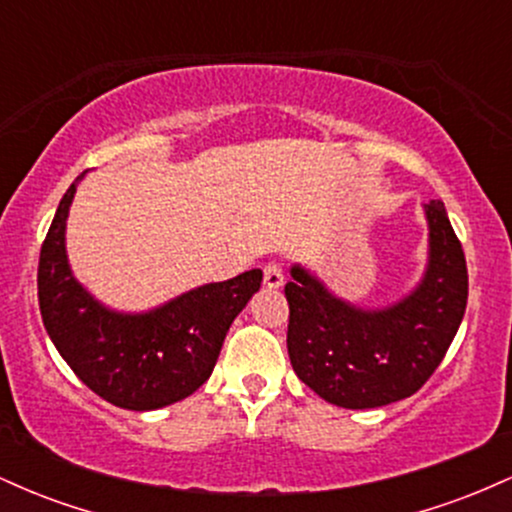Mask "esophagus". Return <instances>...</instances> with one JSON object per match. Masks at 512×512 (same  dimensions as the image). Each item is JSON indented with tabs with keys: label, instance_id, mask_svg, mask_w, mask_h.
<instances>
[{
	"label": "esophagus",
	"instance_id": "obj_1",
	"mask_svg": "<svg viewBox=\"0 0 512 512\" xmlns=\"http://www.w3.org/2000/svg\"><path fill=\"white\" fill-rule=\"evenodd\" d=\"M264 286H267V289H279V286H284V269L276 262H269L267 267H264Z\"/></svg>",
	"mask_w": 512,
	"mask_h": 512
}]
</instances>
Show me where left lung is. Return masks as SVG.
<instances>
[{"label":"left lung","instance_id":"1","mask_svg":"<svg viewBox=\"0 0 512 512\" xmlns=\"http://www.w3.org/2000/svg\"><path fill=\"white\" fill-rule=\"evenodd\" d=\"M428 257L414 289L380 308L337 296L303 264H291V366L315 395L344 409L411 397L440 366L467 308V262L440 199L424 204Z\"/></svg>","mask_w":512,"mask_h":512}]
</instances>
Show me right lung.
I'll return each mask as SVG.
<instances>
[{
  "label": "right lung",
  "instance_id": "1",
  "mask_svg": "<svg viewBox=\"0 0 512 512\" xmlns=\"http://www.w3.org/2000/svg\"><path fill=\"white\" fill-rule=\"evenodd\" d=\"M64 192L40 250L38 301L52 344L86 387L129 411H154L190 397L209 380L223 339L260 291L262 269L211 281L156 308L127 313L93 296L67 255L76 185Z\"/></svg>",
  "mask_w": 512,
  "mask_h": 512
}]
</instances>
